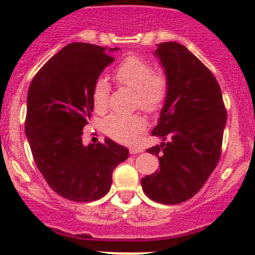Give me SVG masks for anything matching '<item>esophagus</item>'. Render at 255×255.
<instances>
[{"mask_svg":"<svg viewBox=\"0 0 255 255\" xmlns=\"http://www.w3.org/2000/svg\"><path fill=\"white\" fill-rule=\"evenodd\" d=\"M129 152H130V154H138V153H141L143 152V149H141V148H130L129 149Z\"/></svg>","mask_w":255,"mask_h":255,"instance_id":"esophagus-1","label":"esophagus"}]
</instances>
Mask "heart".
<instances>
[{
	"mask_svg": "<svg viewBox=\"0 0 255 255\" xmlns=\"http://www.w3.org/2000/svg\"><path fill=\"white\" fill-rule=\"evenodd\" d=\"M114 78L121 87L135 92V106L145 112H157L166 102L170 80L163 70H153L150 61L138 56H129L117 65ZM92 103L97 114H105L110 103V84L98 78L92 88ZM145 129V120L140 115H108L102 121L106 135L119 143L130 144L136 140Z\"/></svg>",
	"mask_w": 255,
	"mask_h": 255,
	"instance_id": "heart-1",
	"label": "heart"
}]
</instances>
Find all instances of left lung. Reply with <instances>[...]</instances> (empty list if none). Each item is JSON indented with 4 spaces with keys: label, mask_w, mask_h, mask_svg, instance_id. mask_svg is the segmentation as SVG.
Instances as JSON below:
<instances>
[{
    "label": "left lung",
    "mask_w": 255,
    "mask_h": 255,
    "mask_svg": "<svg viewBox=\"0 0 255 255\" xmlns=\"http://www.w3.org/2000/svg\"><path fill=\"white\" fill-rule=\"evenodd\" d=\"M154 55L170 91L152 131L163 143L147 150L158 157L159 170L141 186L154 202L179 204L194 197L217 166L227 114L215 75L185 46L164 42Z\"/></svg>",
    "instance_id": "8db88e82"
}]
</instances>
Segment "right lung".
Returning a JSON list of instances; mask_svg holds the SVG:
<instances>
[{"label": "right lung", "mask_w": 255, "mask_h": 255, "mask_svg": "<svg viewBox=\"0 0 255 255\" xmlns=\"http://www.w3.org/2000/svg\"><path fill=\"white\" fill-rule=\"evenodd\" d=\"M110 48L70 43L35 74L26 97L25 132L38 170L65 199L93 202L110 191L112 172L129 157L128 148L106 138L83 144L93 111L92 88L114 62Z\"/></svg>", "instance_id": "right-lung-1"}]
</instances>
